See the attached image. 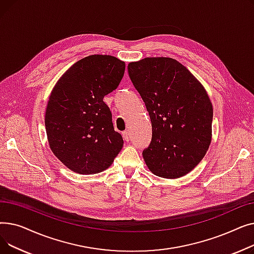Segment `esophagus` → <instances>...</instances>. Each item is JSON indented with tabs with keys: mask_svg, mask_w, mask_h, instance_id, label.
<instances>
[{
	"mask_svg": "<svg viewBox=\"0 0 254 254\" xmlns=\"http://www.w3.org/2000/svg\"><path fill=\"white\" fill-rule=\"evenodd\" d=\"M123 137H124V139H125L127 142H128V141H129V131H128V130H125V131L123 132Z\"/></svg>",
	"mask_w": 254,
	"mask_h": 254,
	"instance_id": "esophagus-1",
	"label": "esophagus"
}]
</instances>
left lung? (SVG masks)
Listing matches in <instances>:
<instances>
[{"mask_svg":"<svg viewBox=\"0 0 254 254\" xmlns=\"http://www.w3.org/2000/svg\"><path fill=\"white\" fill-rule=\"evenodd\" d=\"M127 71L151 120V142L143 150L146 165L163 178L186 175L211 143L213 108L206 89L171 58L132 62Z\"/></svg>","mask_w":254,"mask_h":254,"instance_id":"left-lung-1","label":"left lung"}]
</instances>
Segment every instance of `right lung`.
<instances>
[{
    "mask_svg": "<svg viewBox=\"0 0 254 254\" xmlns=\"http://www.w3.org/2000/svg\"><path fill=\"white\" fill-rule=\"evenodd\" d=\"M125 70V62L115 57L89 56L70 66L50 93L45 113L49 147L78 174L108 169L123 148L103 99L117 88Z\"/></svg>",
    "mask_w": 254,
    "mask_h": 254,
    "instance_id": "add662e5",
    "label": "right lung"
}]
</instances>
